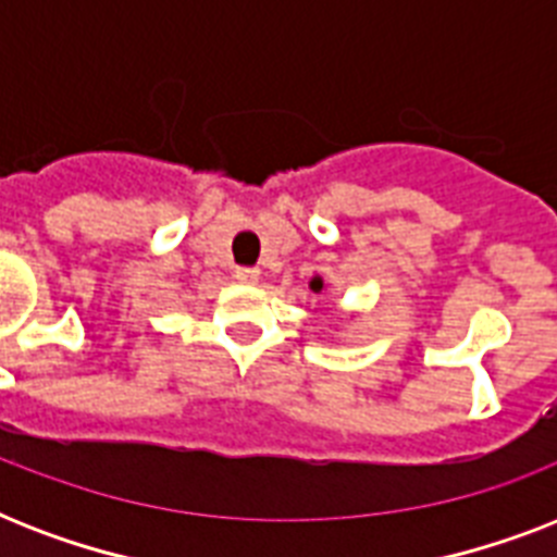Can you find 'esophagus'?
Segmentation results:
<instances>
[{"label":"esophagus","instance_id":"1","mask_svg":"<svg viewBox=\"0 0 557 557\" xmlns=\"http://www.w3.org/2000/svg\"><path fill=\"white\" fill-rule=\"evenodd\" d=\"M239 283H257L260 280V269H251V265H243V269H236L234 274Z\"/></svg>","mask_w":557,"mask_h":557}]
</instances>
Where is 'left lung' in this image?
<instances>
[{"mask_svg":"<svg viewBox=\"0 0 557 557\" xmlns=\"http://www.w3.org/2000/svg\"><path fill=\"white\" fill-rule=\"evenodd\" d=\"M321 286H323L321 280H314V283H312V288H321Z\"/></svg>","mask_w":557,"mask_h":557,"instance_id":"8db88e82","label":"left lung"}]
</instances>
